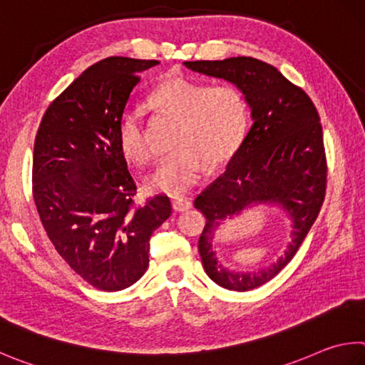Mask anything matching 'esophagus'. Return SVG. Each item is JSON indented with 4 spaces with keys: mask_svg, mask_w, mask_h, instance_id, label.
I'll return each instance as SVG.
<instances>
[{
    "mask_svg": "<svg viewBox=\"0 0 365 365\" xmlns=\"http://www.w3.org/2000/svg\"><path fill=\"white\" fill-rule=\"evenodd\" d=\"M191 207H193V202L187 200V197H175V200L172 201V209L175 212H185Z\"/></svg>",
    "mask_w": 365,
    "mask_h": 365,
    "instance_id": "obj_1",
    "label": "esophagus"
}]
</instances>
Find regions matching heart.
I'll return each mask as SVG.
<instances>
[{
    "label": "heart",
    "mask_w": 365,
    "mask_h": 365,
    "mask_svg": "<svg viewBox=\"0 0 365 365\" xmlns=\"http://www.w3.org/2000/svg\"><path fill=\"white\" fill-rule=\"evenodd\" d=\"M150 103L178 116L172 145L174 150L145 178L153 191L180 195L200 182L205 163L210 168L233 156L246 137L249 110L242 92L231 84L209 86L185 76L169 78L151 92ZM119 147L137 164L151 158L142 113L129 107L118 124Z\"/></svg>",
    "instance_id": "obj_1"
}]
</instances>
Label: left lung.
<instances>
[{
	"mask_svg": "<svg viewBox=\"0 0 365 365\" xmlns=\"http://www.w3.org/2000/svg\"><path fill=\"white\" fill-rule=\"evenodd\" d=\"M183 65L235 84L250 108L252 124L241 147L223 175L195 201L205 215L197 244L205 273L220 287L246 292L273 279L292 260L319 214L327 177L319 115L307 92L254 57ZM258 205L277 207L289 217L293 230L287 249L277 261L255 272L223 267L213 246L216 231Z\"/></svg>",
	"mask_w": 365,
	"mask_h": 365,
	"instance_id": "left-lung-1",
	"label": "left lung"
}]
</instances>
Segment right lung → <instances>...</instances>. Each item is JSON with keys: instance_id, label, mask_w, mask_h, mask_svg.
Masks as SVG:
<instances>
[{"instance_id": "add662e5", "label": "right lung", "mask_w": 365, "mask_h": 365, "mask_svg": "<svg viewBox=\"0 0 365 365\" xmlns=\"http://www.w3.org/2000/svg\"><path fill=\"white\" fill-rule=\"evenodd\" d=\"M158 63L108 57L92 65L49 105L35 140L33 197L46 233L75 273L107 292L140 279L150 237L172 212L163 195L135 207L118 137L138 75Z\"/></svg>"}]
</instances>
